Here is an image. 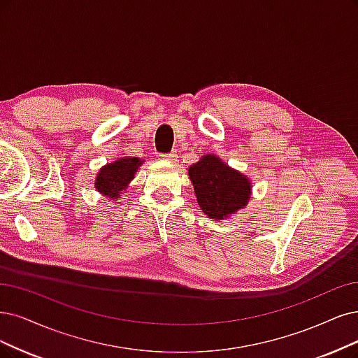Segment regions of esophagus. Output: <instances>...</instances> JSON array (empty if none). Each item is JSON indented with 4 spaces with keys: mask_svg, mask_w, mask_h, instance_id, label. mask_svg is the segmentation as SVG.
Segmentation results:
<instances>
[{
    "mask_svg": "<svg viewBox=\"0 0 358 358\" xmlns=\"http://www.w3.org/2000/svg\"><path fill=\"white\" fill-rule=\"evenodd\" d=\"M161 159H162V161H166V162H171V164H176L177 159H178V155H177L176 152L164 153V155H161Z\"/></svg>",
    "mask_w": 358,
    "mask_h": 358,
    "instance_id": "1",
    "label": "esophagus"
}]
</instances>
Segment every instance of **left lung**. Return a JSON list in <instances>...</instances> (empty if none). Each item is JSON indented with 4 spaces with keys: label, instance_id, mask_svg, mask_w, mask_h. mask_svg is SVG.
Wrapping results in <instances>:
<instances>
[{
    "label": "left lung",
    "instance_id": "8db88e82",
    "mask_svg": "<svg viewBox=\"0 0 358 358\" xmlns=\"http://www.w3.org/2000/svg\"><path fill=\"white\" fill-rule=\"evenodd\" d=\"M189 178L197 203L203 214L213 220H226L237 210L246 208L252 182L237 171L227 165L214 153L203 155L199 161L189 168Z\"/></svg>",
    "mask_w": 358,
    "mask_h": 358
}]
</instances>
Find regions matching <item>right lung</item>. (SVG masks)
<instances>
[{"label": "right lung", "instance_id": "right-lung-1", "mask_svg": "<svg viewBox=\"0 0 358 358\" xmlns=\"http://www.w3.org/2000/svg\"><path fill=\"white\" fill-rule=\"evenodd\" d=\"M144 159L136 156H125L115 159L113 162L106 164L97 172L94 180V189L110 201L119 199L125 192L129 182L134 180L136 172L143 165Z\"/></svg>", "mask_w": 358, "mask_h": 358}]
</instances>
